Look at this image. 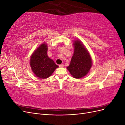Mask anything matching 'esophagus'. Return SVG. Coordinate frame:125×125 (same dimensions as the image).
I'll return each instance as SVG.
<instances>
[{
    "label": "esophagus",
    "instance_id": "obj_1",
    "mask_svg": "<svg viewBox=\"0 0 125 125\" xmlns=\"http://www.w3.org/2000/svg\"><path fill=\"white\" fill-rule=\"evenodd\" d=\"M59 66L60 68H63L64 67V65H63V64H61V65H59Z\"/></svg>",
    "mask_w": 125,
    "mask_h": 125
}]
</instances>
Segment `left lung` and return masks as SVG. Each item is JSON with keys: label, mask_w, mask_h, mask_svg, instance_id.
<instances>
[{"label": "left lung", "mask_w": 125, "mask_h": 125, "mask_svg": "<svg viewBox=\"0 0 125 125\" xmlns=\"http://www.w3.org/2000/svg\"><path fill=\"white\" fill-rule=\"evenodd\" d=\"M74 52L70 63L67 69L73 78L80 79L89 72L92 65L88 51L79 40L74 41Z\"/></svg>", "instance_id": "1"}]
</instances>
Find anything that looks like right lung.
Wrapping results in <instances>:
<instances>
[{
    "label": "right lung",
    "mask_w": 125,
    "mask_h": 125,
    "mask_svg": "<svg viewBox=\"0 0 125 125\" xmlns=\"http://www.w3.org/2000/svg\"><path fill=\"white\" fill-rule=\"evenodd\" d=\"M48 47L46 43L42 44L33 52L30 58L31 69L36 77L46 79L50 77L58 66L47 55Z\"/></svg>",
    "instance_id": "add662e5"
}]
</instances>
